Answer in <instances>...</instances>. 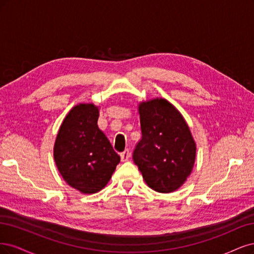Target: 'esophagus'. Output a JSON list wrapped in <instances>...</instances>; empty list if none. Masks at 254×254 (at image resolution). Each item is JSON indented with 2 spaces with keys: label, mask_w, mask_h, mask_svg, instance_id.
I'll return each instance as SVG.
<instances>
[{
  "label": "esophagus",
  "mask_w": 254,
  "mask_h": 254,
  "mask_svg": "<svg viewBox=\"0 0 254 254\" xmlns=\"http://www.w3.org/2000/svg\"><path fill=\"white\" fill-rule=\"evenodd\" d=\"M120 156H121V160H122V161H127V160H128V158H129V156H130V154H129L128 150H126L125 152H122V153L120 154Z\"/></svg>",
  "instance_id": "esophagus-1"
}]
</instances>
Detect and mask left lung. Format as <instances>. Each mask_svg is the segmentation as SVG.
Masks as SVG:
<instances>
[{
  "instance_id": "1",
  "label": "left lung",
  "mask_w": 254,
  "mask_h": 254,
  "mask_svg": "<svg viewBox=\"0 0 254 254\" xmlns=\"http://www.w3.org/2000/svg\"><path fill=\"white\" fill-rule=\"evenodd\" d=\"M141 139L133 151V160L153 190H177L190 175L196 144L185 119L165 99L139 105Z\"/></svg>"
}]
</instances>
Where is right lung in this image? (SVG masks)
I'll use <instances>...</instances> for the list:
<instances>
[{
  "label": "right lung",
  "mask_w": 254,
  "mask_h": 254,
  "mask_svg": "<svg viewBox=\"0 0 254 254\" xmlns=\"http://www.w3.org/2000/svg\"><path fill=\"white\" fill-rule=\"evenodd\" d=\"M94 104L75 106L64 119L56 139L54 158L60 174L73 189L100 191L120 162V156L97 126Z\"/></svg>",
  "instance_id": "1"
}]
</instances>
